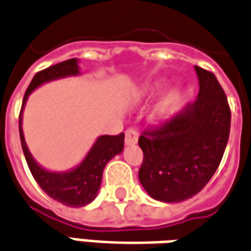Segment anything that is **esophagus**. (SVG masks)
<instances>
[{"label":"esophagus","mask_w":251,"mask_h":251,"mask_svg":"<svg viewBox=\"0 0 251 251\" xmlns=\"http://www.w3.org/2000/svg\"><path fill=\"white\" fill-rule=\"evenodd\" d=\"M137 140H138L137 131L133 130V129L126 130V133H125V144L126 145H134V144L137 143Z\"/></svg>","instance_id":"1"}]
</instances>
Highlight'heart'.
Instances as JSON below:
<instances>
[{
    "mask_svg": "<svg viewBox=\"0 0 251 251\" xmlns=\"http://www.w3.org/2000/svg\"><path fill=\"white\" fill-rule=\"evenodd\" d=\"M157 89H159V87H152V88H148L145 92H144V95H153ZM176 98H178V91H176V89L168 91L167 94L162 98V100L159 101V104H157V107H156V114H157V115H162L163 111H164V110H167V108L173 104V101H174Z\"/></svg>",
    "mask_w": 251,
    "mask_h": 251,
    "instance_id": "heart-1",
    "label": "heart"
}]
</instances>
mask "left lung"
Here are the masks:
<instances>
[{"instance_id": "left-lung-1", "label": "left lung", "mask_w": 251, "mask_h": 251, "mask_svg": "<svg viewBox=\"0 0 251 251\" xmlns=\"http://www.w3.org/2000/svg\"><path fill=\"white\" fill-rule=\"evenodd\" d=\"M197 99L160 127L138 138L144 160L138 179L150 197L162 202L192 199L209 182L228 141L231 111L213 73L194 66Z\"/></svg>"}]
</instances>
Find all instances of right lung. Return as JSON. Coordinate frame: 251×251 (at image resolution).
Segmentation results:
<instances>
[{"label": "right lung", "mask_w": 251, "mask_h": 251, "mask_svg": "<svg viewBox=\"0 0 251 251\" xmlns=\"http://www.w3.org/2000/svg\"><path fill=\"white\" fill-rule=\"evenodd\" d=\"M80 75L81 72L78 66V58L68 59L36 73L25 91L20 118H19V130H20L23 152L32 176L47 196H50L52 200L58 201L61 204L73 208L85 206L96 199L100 189L103 170L114 156L122 153L125 134L121 133L118 136H108V134L99 136L95 140L94 145L91 147V150L87 152V155L84 156L83 160L77 166L68 171H50L43 166H40L28 150V145L24 138V131H23V111L29 95L35 89L39 88L40 85L65 77L80 76Z\"/></svg>", "instance_id": "right-lung-1"}]
</instances>
